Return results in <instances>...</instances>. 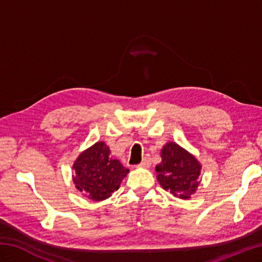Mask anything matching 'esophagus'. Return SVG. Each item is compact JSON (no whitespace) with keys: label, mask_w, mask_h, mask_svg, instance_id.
<instances>
[{"label":"esophagus","mask_w":262,"mask_h":262,"mask_svg":"<svg viewBox=\"0 0 262 262\" xmlns=\"http://www.w3.org/2000/svg\"><path fill=\"white\" fill-rule=\"evenodd\" d=\"M149 165H151V158H149V155H145L142 162L140 163V166L141 168H149Z\"/></svg>","instance_id":"1"}]
</instances>
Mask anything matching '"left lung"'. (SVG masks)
<instances>
[{
	"label": "left lung",
	"mask_w": 262,
	"mask_h": 262,
	"mask_svg": "<svg viewBox=\"0 0 262 262\" xmlns=\"http://www.w3.org/2000/svg\"><path fill=\"white\" fill-rule=\"evenodd\" d=\"M162 162L155 166L157 179L165 190L182 199L196 192L202 165L192 154L177 143H166L161 149Z\"/></svg>",
	"instance_id": "obj_1"
}]
</instances>
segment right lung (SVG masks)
Returning <instances> with one entry per match:
<instances>
[{"instance_id": "obj_1", "label": "right lung", "mask_w": 262, "mask_h": 262, "mask_svg": "<svg viewBox=\"0 0 262 262\" xmlns=\"http://www.w3.org/2000/svg\"><path fill=\"white\" fill-rule=\"evenodd\" d=\"M73 169L77 190L96 202L107 199L118 190L120 182L129 172L119 160L111 157L104 142H98L83 151L75 160Z\"/></svg>"}]
</instances>
